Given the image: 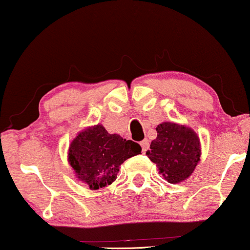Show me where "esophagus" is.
Masks as SVG:
<instances>
[{"label": "esophagus", "mask_w": 250, "mask_h": 250, "mask_svg": "<svg viewBox=\"0 0 250 250\" xmlns=\"http://www.w3.org/2000/svg\"><path fill=\"white\" fill-rule=\"evenodd\" d=\"M140 145H141V146H142V151L143 152H146V150L149 149V141L146 139H145V140H143V141H141V143H140Z\"/></svg>", "instance_id": "34e87169"}]
</instances>
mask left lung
<instances>
[{
    "label": "left lung",
    "instance_id": "left-lung-1",
    "mask_svg": "<svg viewBox=\"0 0 250 250\" xmlns=\"http://www.w3.org/2000/svg\"><path fill=\"white\" fill-rule=\"evenodd\" d=\"M146 156L156 164L159 174L168 183L186 181L200 160V141L192 128L172 122H164L156 127Z\"/></svg>",
    "mask_w": 250,
    "mask_h": 250
}]
</instances>
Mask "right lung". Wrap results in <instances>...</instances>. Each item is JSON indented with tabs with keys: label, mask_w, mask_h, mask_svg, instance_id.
<instances>
[{
	"label": "right lung",
	"mask_w": 250,
	"mask_h": 250,
	"mask_svg": "<svg viewBox=\"0 0 250 250\" xmlns=\"http://www.w3.org/2000/svg\"><path fill=\"white\" fill-rule=\"evenodd\" d=\"M141 146L118 134H109L98 124L83 129L69 146L68 162L76 177L90 189L104 188L117 179L126 159L141 153Z\"/></svg>",
	"instance_id": "1"
}]
</instances>
